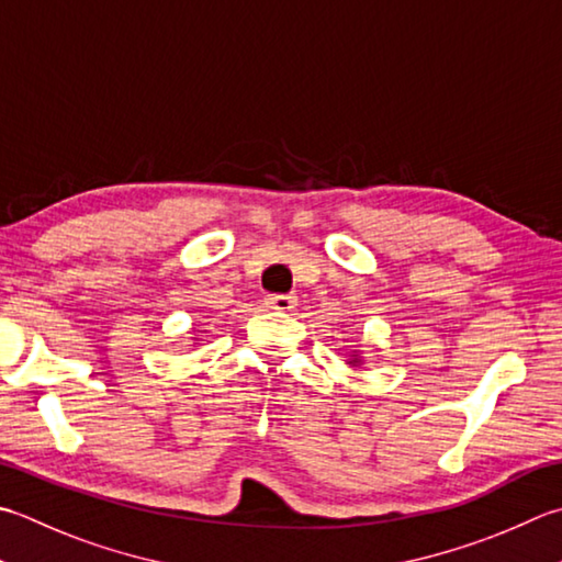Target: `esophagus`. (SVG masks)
<instances>
[{"label": "esophagus", "mask_w": 562, "mask_h": 562, "mask_svg": "<svg viewBox=\"0 0 562 562\" xmlns=\"http://www.w3.org/2000/svg\"><path fill=\"white\" fill-rule=\"evenodd\" d=\"M270 310H280V312H292L296 306V296L292 294H272L266 300Z\"/></svg>", "instance_id": "1"}]
</instances>
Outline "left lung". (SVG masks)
Masks as SVG:
<instances>
[{"mask_svg": "<svg viewBox=\"0 0 562 562\" xmlns=\"http://www.w3.org/2000/svg\"><path fill=\"white\" fill-rule=\"evenodd\" d=\"M353 362H356V360H353Z\"/></svg>", "mask_w": 562, "mask_h": 562, "instance_id": "8db88e82", "label": "left lung"}]
</instances>
